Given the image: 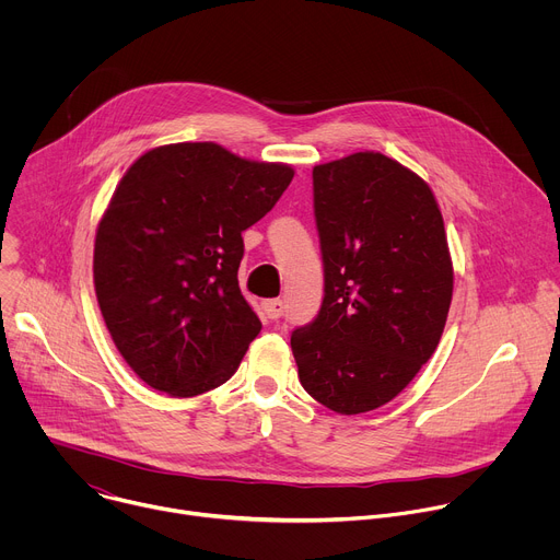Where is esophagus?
Here are the masks:
<instances>
[{
	"label": "esophagus",
	"mask_w": 560,
	"mask_h": 560,
	"mask_svg": "<svg viewBox=\"0 0 560 560\" xmlns=\"http://www.w3.org/2000/svg\"><path fill=\"white\" fill-rule=\"evenodd\" d=\"M264 312L268 318H272V322H277V318L283 316V301L281 299H270L264 303Z\"/></svg>",
	"instance_id": "obj_1"
}]
</instances>
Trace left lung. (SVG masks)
Here are the masks:
<instances>
[{"instance_id":"left-lung-1","label":"left lung","mask_w":560,"mask_h":560,"mask_svg":"<svg viewBox=\"0 0 560 560\" xmlns=\"http://www.w3.org/2000/svg\"><path fill=\"white\" fill-rule=\"evenodd\" d=\"M324 303L290 337L303 389L339 415L376 410L434 354L454 270L430 186L381 152L314 166Z\"/></svg>"}]
</instances>
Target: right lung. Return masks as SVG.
<instances>
[{
    "mask_svg": "<svg viewBox=\"0 0 560 560\" xmlns=\"http://www.w3.org/2000/svg\"><path fill=\"white\" fill-rule=\"evenodd\" d=\"M292 177L212 141L152 148L126 171L97 225L93 277L119 354L150 387L186 398L236 372L261 330L238 290L242 232Z\"/></svg>",
    "mask_w": 560,
    "mask_h": 560,
    "instance_id": "obj_1",
    "label": "right lung"
}]
</instances>
